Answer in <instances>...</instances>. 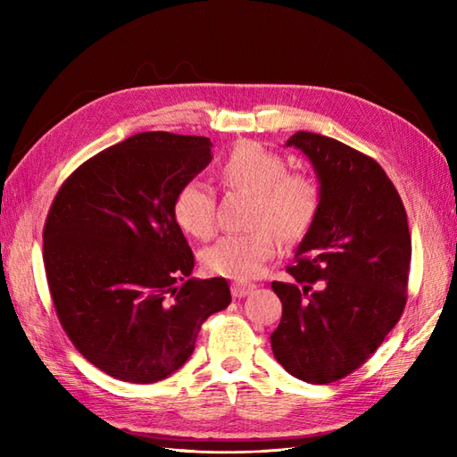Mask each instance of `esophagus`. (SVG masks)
<instances>
[{
  "instance_id": "esophagus-1",
  "label": "esophagus",
  "mask_w": 457,
  "mask_h": 457,
  "mask_svg": "<svg viewBox=\"0 0 457 457\" xmlns=\"http://www.w3.org/2000/svg\"><path fill=\"white\" fill-rule=\"evenodd\" d=\"M253 288H255L253 283H234L231 285V295L236 298H241V296H247Z\"/></svg>"
}]
</instances>
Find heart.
Here are the masks:
<instances>
[{"mask_svg":"<svg viewBox=\"0 0 457 457\" xmlns=\"http://www.w3.org/2000/svg\"><path fill=\"white\" fill-rule=\"evenodd\" d=\"M220 177L229 188L255 194L244 234H228L204 251L208 273L249 280L263 273L278 251V237L296 241L314 226L320 210V188L312 177L288 170L283 154L261 143L241 141L220 162ZM172 216L179 228L196 239L216 231V196L200 180H188L174 194Z\"/></svg>","mask_w":457,"mask_h":457,"instance_id":"b5f03b06","label":"heart"}]
</instances>
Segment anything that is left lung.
Returning <instances> with one entry per match:
<instances>
[{"label": "left lung", "mask_w": 457, "mask_h": 457, "mask_svg": "<svg viewBox=\"0 0 457 457\" xmlns=\"http://www.w3.org/2000/svg\"><path fill=\"white\" fill-rule=\"evenodd\" d=\"M287 145L312 161L320 210L287 267L293 280L270 285L283 303L270 347L290 375L326 385L361 367L401 320L411 231L399 192L369 154L310 131Z\"/></svg>", "instance_id": "left-lung-1"}]
</instances>
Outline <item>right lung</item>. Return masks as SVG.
<instances>
[{"label":"right lung","instance_id":"add662e5","mask_svg":"<svg viewBox=\"0 0 457 457\" xmlns=\"http://www.w3.org/2000/svg\"><path fill=\"white\" fill-rule=\"evenodd\" d=\"M208 137L137 133L82 162L46 213L43 261L61 326L92 365L154 383L187 363L226 278H190L174 194L212 161Z\"/></svg>","mask_w":457,"mask_h":457}]
</instances>
